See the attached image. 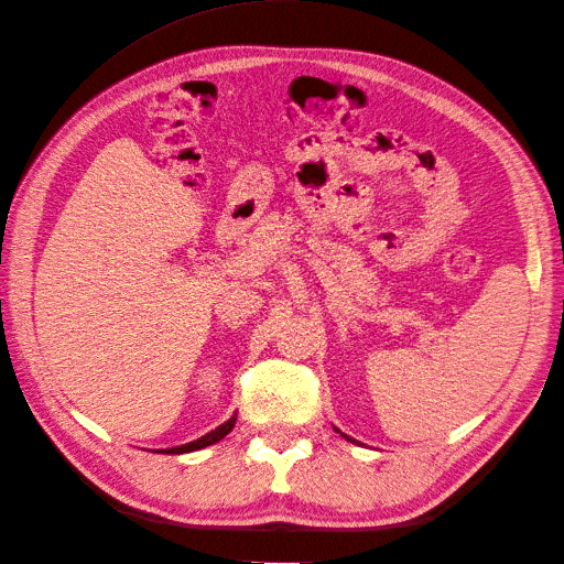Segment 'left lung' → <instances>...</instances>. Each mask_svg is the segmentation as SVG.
Masks as SVG:
<instances>
[{
	"mask_svg": "<svg viewBox=\"0 0 564 564\" xmlns=\"http://www.w3.org/2000/svg\"><path fill=\"white\" fill-rule=\"evenodd\" d=\"M334 431H336V433H340V431H338V429H336V425H334ZM340 435H344V437H346V440H350V442H355V440H352V437H350V435H346V433H340ZM355 445H357V442H355Z\"/></svg>",
	"mask_w": 564,
	"mask_h": 564,
	"instance_id": "1",
	"label": "left lung"
}]
</instances>
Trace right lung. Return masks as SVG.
I'll use <instances>...</instances> for the list:
<instances>
[{
    "mask_svg": "<svg viewBox=\"0 0 564 564\" xmlns=\"http://www.w3.org/2000/svg\"><path fill=\"white\" fill-rule=\"evenodd\" d=\"M235 421H237V414H232L226 423H220L218 429H214L212 433L202 435L199 440H193V442H185V445L181 447H169V449H158V454H187V452H197V449H204L209 445H216V442L224 440L232 429H235Z\"/></svg>",
    "mask_w": 564,
    "mask_h": 564,
    "instance_id": "obj_1",
    "label": "right lung"
}]
</instances>
